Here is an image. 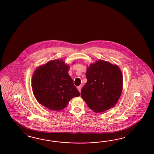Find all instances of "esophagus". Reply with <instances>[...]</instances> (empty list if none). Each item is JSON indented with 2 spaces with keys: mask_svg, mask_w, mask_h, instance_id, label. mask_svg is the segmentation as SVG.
Returning a JSON list of instances; mask_svg holds the SVG:
<instances>
[{
  "mask_svg": "<svg viewBox=\"0 0 154 154\" xmlns=\"http://www.w3.org/2000/svg\"><path fill=\"white\" fill-rule=\"evenodd\" d=\"M81 88H82V86H81V85L77 87V89L80 92H81Z\"/></svg>",
  "mask_w": 154,
  "mask_h": 154,
  "instance_id": "obj_1",
  "label": "esophagus"
}]
</instances>
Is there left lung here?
I'll return each instance as SVG.
<instances>
[{"mask_svg":"<svg viewBox=\"0 0 154 154\" xmlns=\"http://www.w3.org/2000/svg\"><path fill=\"white\" fill-rule=\"evenodd\" d=\"M86 77L88 81L81 96L90 109L101 112L116 105L123 87L122 72L117 65L102 60L97 61L87 68Z\"/></svg>","mask_w":154,"mask_h":154,"instance_id":"obj_1","label":"left lung"}]
</instances>
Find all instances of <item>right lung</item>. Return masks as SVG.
Returning a JSON list of instances; mask_svg holds the SVG:
<instances>
[{"label":"right lung","instance_id":"right-lung-1","mask_svg":"<svg viewBox=\"0 0 154 154\" xmlns=\"http://www.w3.org/2000/svg\"><path fill=\"white\" fill-rule=\"evenodd\" d=\"M63 60H54L39 66L33 74V94L42 105L52 110L66 107L73 97L80 96Z\"/></svg>","mask_w":154,"mask_h":154}]
</instances>
